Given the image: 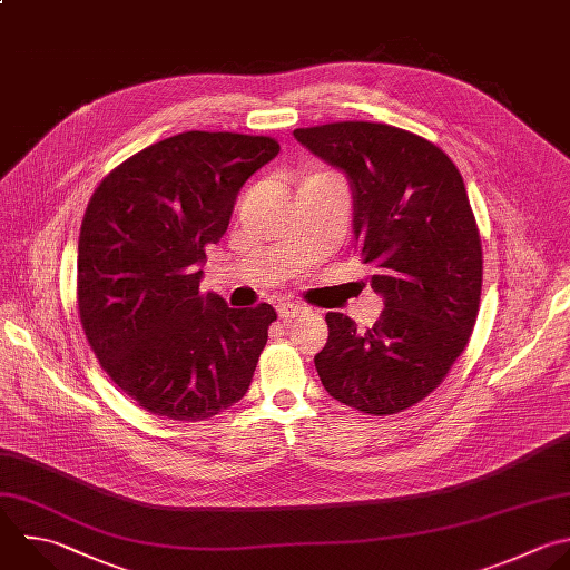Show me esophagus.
I'll return each instance as SVG.
<instances>
[{
  "instance_id": "esophagus-1",
  "label": "esophagus",
  "mask_w": 570,
  "mask_h": 570,
  "mask_svg": "<svg viewBox=\"0 0 570 570\" xmlns=\"http://www.w3.org/2000/svg\"><path fill=\"white\" fill-rule=\"evenodd\" d=\"M299 313H304V306H299V304H293V302H279V304H277V315H279L282 320L297 317Z\"/></svg>"
}]
</instances>
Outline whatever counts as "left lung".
Listing matches in <instances>:
<instances>
[{
  "label": "left lung",
  "mask_w": 570,
  "mask_h": 570,
  "mask_svg": "<svg viewBox=\"0 0 570 570\" xmlns=\"http://www.w3.org/2000/svg\"><path fill=\"white\" fill-rule=\"evenodd\" d=\"M346 171L353 233L385 311L371 328L326 313L315 355L324 390L373 416L428 399L465 351L479 315L483 253L465 183L452 158L407 129L342 120L293 131Z\"/></svg>",
  "instance_id": "8db88e82"
}]
</instances>
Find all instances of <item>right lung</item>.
Returning a JSON list of instances; mask_svg holds the SVG:
<instances>
[{
    "mask_svg": "<svg viewBox=\"0 0 570 570\" xmlns=\"http://www.w3.org/2000/svg\"><path fill=\"white\" fill-rule=\"evenodd\" d=\"M277 151L271 136L183 131L94 189L78 242V315L100 366L149 414L206 421L253 383L275 308H228L199 282L242 185Z\"/></svg>",
    "mask_w": 570,
    "mask_h": 570,
    "instance_id": "1",
    "label": "right lung"
}]
</instances>
